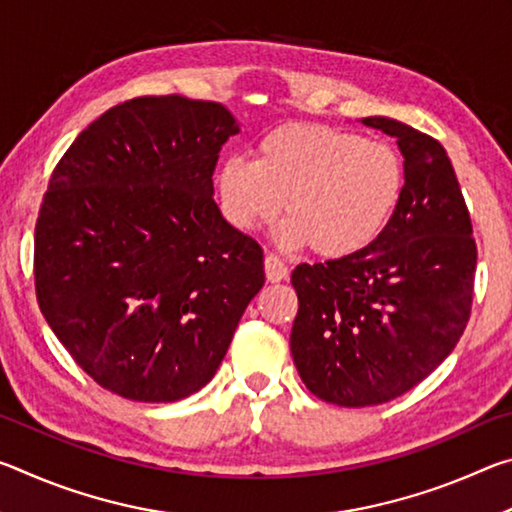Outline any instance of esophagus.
Listing matches in <instances>:
<instances>
[{"label": "esophagus", "mask_w": 512, "mask_h": 512, "mask_svg": "<svg viewBox=\"0 0 512 512\" xmlns=\"http://www.w3.org/2000/svg\"><path fill=\"white\" fill-rule=\"evenodd\" d=\"M264 273H266L268 282H282V280H287L289 268L280 257L271 253V255L264 257Z\"/></svg>", "instance_id": "esophagus-1"}]
</instances>
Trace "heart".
Segmentation results:
<instances>
[{
    "instance_id": "heart-1",
    "label": "heart",
    "mask_w": 512,
    "mask_h": 512,
    "mask_svg": "<svg viewBox=\"0 0 512 512\" xmlns=\"http://www.w3.org/2000/svg\"><path fill=\"white\" fill-rule=\"evenodd\" d=\"M216 187L232 225L255 230L282 210L284 246L307 244L314 255L336 259L381 235L402 198L404 164L384 140L289 124L259 140L253 162L225 160Z\"/></svg>"
}]
</instances>
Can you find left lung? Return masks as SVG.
<instances>
[{"label": "left lung", "mask_w": 512, "mask_h": 512, "mask_svg": "<svg viewBox=\"0 0 512 512\" xmlns=\"http://www.w3.org/2000/svg\"><path fill=\"white\" fill-rule=\"evenodd\" d=\"M363 124L404 155V189L381 235L359 253L293 268L291 354L305 386L336 406H375L429 377L465 332L476 241L440 142L388 117Z\"/></svg>", "instance_id": "8db88e82"}]
</instances>
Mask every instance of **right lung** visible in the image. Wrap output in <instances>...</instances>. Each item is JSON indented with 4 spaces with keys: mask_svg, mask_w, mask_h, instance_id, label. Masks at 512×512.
Masks as SVG:
<instances>
[{
    "mask_svg": "<svg viewBox=\"0 0 512 512\" xmlns=\"http://www.w3.org/2000/svg\"><path fill=\"white\" fill-rule=\"evenodd\" d=\"M221 103L137 97L103 112L51 173L33 239L42 316L101 388L178 402L214 377L264 253L214 203Z\"/></svg>",
    "mask_w": 512,
    "mask_h": 512,
    "instance_id": "add662e5",
    "label": "right lung"
}]
</instances>
